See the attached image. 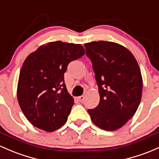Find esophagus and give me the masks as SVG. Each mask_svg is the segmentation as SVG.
<instances>
[{"label": "esophagus", "mask_w": 159, "mask_h": 159, "mask_svg": "<svg viewBox=\"0 0 159 159\" xmlns=\"http://www.w3.org/2000/svg\"><path fill=\"white\" fill-rule=\"evenodd\" d=\"M77 99H78V100L79 101V102H84V100L85 97L84 96H80V97H78Z\"/></svg>", "instance_id": "esophagus-1"}]
</instances>
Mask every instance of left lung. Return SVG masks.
Here are the masks:
<instances>
[{
    "mask_svg": "<svg viewBox=\"0 0 159 159\" xmlns=\"http://www.w3.org/2000/svg\"><path fill=\"white\" fill-rule=\"evenodd\" d=\"M84 47L93 64L100 97L98 106L88 111L99 128L118 130L134 116L140 102V69L130 50L119 43L92 41Z\"/></svg>",
    "mask_w": 159,
    "mask_h": 159,
    "instance_id": "obj_1",
    "label": "left lung"
}]
</instances>
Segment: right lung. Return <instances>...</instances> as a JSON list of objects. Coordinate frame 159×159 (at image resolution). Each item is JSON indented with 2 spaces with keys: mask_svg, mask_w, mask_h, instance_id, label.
<instances>
[{
  "mask_svg": "<svg viewBox=\"0 0 159 159\" xmlns=\"http://www.w3.org/2000/svg\"><path fill=\"white\" fill-rule=\"evenodd\" d=\"M84 53L82 45L58 41L28 56L20 70L17 99L31 125L48 132L65 125L74 99L68 93L64 73L69 62Z\"/></svg>",
  "mask_w": 159,
  "mask_h": 159,
  "instance_id": "1",
  "label": "right lung"
}]
</instances>
